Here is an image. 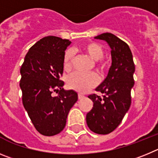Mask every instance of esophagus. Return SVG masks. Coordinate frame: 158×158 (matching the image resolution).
Here are the masks:
<instances>
[{"label": "esophagus", "mask_w": 158, "mask_h": 158, "mask_svg": "<svg viewBox=\"0 0 158 158\" xmlns=\"http://www.w3.org/2000/svg\"><path fill=\"white\" fill-rule=\"evenodd\" d=\"M85 98V96L83 94H78V98L79 99V100H81V99H83Z\"/></svg>", "instance_id": "1"}]
</instances>
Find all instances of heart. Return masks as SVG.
I'll return each mask as SVG.
<instances>
[{"label": "heart", "instance_id": "b5f03b06", "mask_svg": "<svg viewBox=\"0 0 158 158\" xmlns=\"http://www.w3.org/2000/svg\"><path fill=\"white\" fill-rule=\"evenodd\" d=\"M82 49L95 61V69L101 74L104 73L109 68V62L103 59L104 49L100 44L94 42H88L82 44ZM74 52L68 49L64 52L63 58V66L66 72L72 69ZM98 83V77L95 73H82L75 72L67 79V85L70 89L79 93H86L88 90L97 86Z\"/></svg>", "mask_w": 158, "mask_h": 158}]
</instances>
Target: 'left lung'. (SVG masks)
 Segmentation results:
<instances>
[{"label":"left lung","mask_w":158,"mask_h":158,"mask_svg":"<svg viewBox=\"0 0 158 158\" xmlns=\"http://www.w3.org/2000/svg\"><path fill=\"white\" fill-rule=\"evenodd\" d=\"M105 40L111 48L112 66L106 79L96 88L102 97L93 94L88 96L94 107L86 114V123L96 134L107 135L121 123L131 104V90L135 84V64L128 45L111 33L94 37Z\"/></svg>","instance_id":"left-lung-1"}]
</instances>
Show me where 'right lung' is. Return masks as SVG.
I'll return each instance as SVG.
<instances>
[{"label": "right lung", "instance_id": "add662e5", "mask_svg": "<svg viewBox=\"0 0 158 158\" xmlns=\"http://www.w3.org/2000/svg\"><path fill=\"white\" fill-rule=\"evenodd\" d=\"M70 44L68 39L45 37L30 48L21 66L23 105L35 129L45 136L63 131L69 111L78 100L77 93L64 90V82L60 79L64 51Z\"/></svg>", "mask_w": 158, "mask_h": 158}]
</instances>
